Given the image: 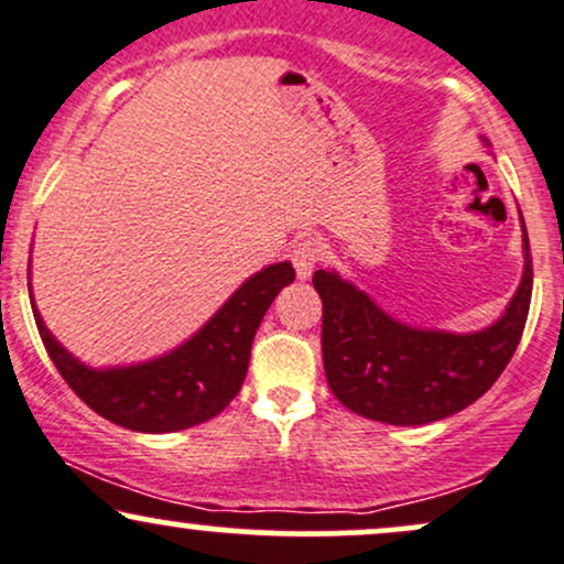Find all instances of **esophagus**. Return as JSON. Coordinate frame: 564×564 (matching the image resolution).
I'll list each match as a JSON object with an SVG mask.
<instances>
[{
	"label": "esophagus",
	"instance_id": "esophagus-1",
	"mask_svg": "<svg viewBox=\"0 0 564 564\" xmlns=\"http://www.w3.org/2000/svg\"><path fill=\"white\" fill-rule=\"evenodd\" d=\"M318 259H321V246H318V240L305 238V240H300V243L294 246L292 262H294L296 275H300L302 281L313 275V270H315V264H318Z\"/></svg>",
	"mask_w": 564,
	"mask_h": 564
}]
</instances>
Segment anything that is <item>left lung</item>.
<instances>
[{
    "mask_svg": "<svg viewBox=\"0 0 564 564\" xmlns=\"http://www.w3.org/2000/svg\"><path fill=\"white\" fill-rule=\"evenodd\" d=\"M313 286L324 302L321 350L332 393L361 417L425 425L474 404L511 361L530 311L533 257L524 230L522 283L506 313L474 334L412 329L337 272L315 270Z\"/></svg>",
    "mask_w": 564,
    "mask_h": 564,
    "instance_id": "left-lung-1",
    "label": "left lung"
}]
</instances>
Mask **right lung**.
Masks as SVG:
<instances>
[{"mask_svg":"<svg viewBox=\"0 0 564 564\" xmlns=\"http://www.w3.org/2000/svg\"><path fill=\"white\" fill-rule=\"evenodd\" d=\"M294 281L292 262L251 275L195 337L169 356L117 369H90L61 348L34 307L36 329L55 369L93 412L141 433H171L206 423L238 395L249 372L253 334L278 292Z\"/></svg>","mask_w":564,"mask_h":564,"instance_id":"right-lung-1","label":"right lung"}]
</instances>
